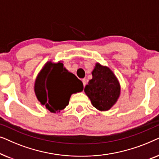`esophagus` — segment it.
<instances>
[{"mask_svg": "<svg viewBox=\"0 0 159 159\" xmlns=\"http://www.w3.org/2000/svg\"><path fill=\"white\" fill-rule=\"evenodd\" d=\"M82 83H83V85H84V88L85 87V85L87 84V80L86 79H82Z\"/></svg>", "mask_w": 159, "mask_h": 159, "instance_id": "obj_1", "label": "esophagus"}]
</instances>
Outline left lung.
Here are the masks:
<instances>
[{
	"instance_id": "8db88e82",
	"label": "left lung",
	"mask_w": 159,
	"mask_h": 159,
	"mask_svg": "<svg viewBox=\"0 0 159 159\" xmlns=\"http://www.w3.org/2000/svg\"><path fill=\"white\" fill-rule=\"evenodd\" d=\"M93 79L84 88V92L93 106L100 111H107L116 103L120 94V86L114 73L106 66L96 64Z\"/></svg>"
}]
</instances>
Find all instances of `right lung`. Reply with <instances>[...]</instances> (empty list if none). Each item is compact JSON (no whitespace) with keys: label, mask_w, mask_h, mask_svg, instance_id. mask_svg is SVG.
Returning a JSON list of instances; mask_svg holds the SVG:
<instances>
[{"label":"right lung","mask_w":159,"mask_h":159,"mask_svg":"<svg viewBox=\"0 0 159 159\" xmlns=\"http://www.w3.org/2000/svg\"><path fill=\"white\" fill-rule=\"evenodd\" d=\"M82 90L81 80L64 68V64L61 62L47 63L34 84L38 101L53 113L64 109L69 104L71 94Z\"/></svg>","instance_id":"right-lung-1"}]
</instances>
